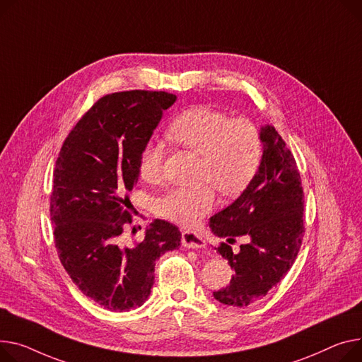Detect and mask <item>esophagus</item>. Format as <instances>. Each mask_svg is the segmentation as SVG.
<instances>
[{"mask_svg":"<svg viewBox=\"0 0 362 362\" xmlns=\"http://www.w3.org/2000/svg\"><path fill=\"white\" fill-rule=\"evenodd\" d=\"M182 245L187 249H204L205 240L194 231H183L182 233Z\"/></svg>","mask_w":362,"mask_h":362,"instance_id":"esophagus-1","label":"esophagus"}]
</instances>
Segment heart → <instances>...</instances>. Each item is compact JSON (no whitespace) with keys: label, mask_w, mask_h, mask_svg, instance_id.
<instances>
[{"label":"heart","mask_w":362,"mask_h":362,"mask_svg":"<svg viewBox=\"0 0 362 362\" xmlns=\"http://www.w3.org/2000/svg\"><path fill=\"white\" fill-rule=\"evenodd\" d=\"M179 146L202 156V177L211 180L223 195L242 192L256 175L262 160V138L257 128L246 119H230L224 112L206 106L182 112L167 131ZM164 146L151 139L142 147L138 172L142 180L154 183L163 175ZM215 205L211 185L201 187H175L156 202L163 218L176 224L197 226Z\"/></svg>","instance_id":"obj_1"}]
</instances>
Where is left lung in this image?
I'll list each match as a JSON object with an SVG mask.
<instances>
[{"label": "left lung", "mask_w": 362, "mask_h": 362, "mask_svg": "<svg viewBox=\"0 0 362 362\" xmlns=\"http://www.w3.org/2000/svg\"><path fill=\"white\" fill-rule=\"evenodd\" d=\"M262 160L253 179L233 204L209 218L211 231L226 243L220 255L233 278L214 298L226 305L247 307L260 300L291 269L304 235V194L291 151L272 125L259 131ZM237 236L250 242L233 251Z\"/></svg>", "instance_id": "obj_1"}]
</instances>
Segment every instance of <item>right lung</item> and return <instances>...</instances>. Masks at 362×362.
Returning <instances> with one entry per match:
<instances>
[{"label":"right lung","instance_id":"1","mask_svg":"<svg viewBox=\"0 0 362 362\" xmlns=\"http://www.w3.org/2000/svg\"><path fill=\"white\" fill-rule=\"evenodd\" d=\"M176 99L146 90L105 95L69 132L57 160L51 220L59 260L78 290L110 311L146 303L156 260L180 246L182 233L164 220L151 223L134 247L120 242L132 223L128 194L139 177V153Z\"/></svg>","mask_w":362,"mask_h":362}]
</instances>
